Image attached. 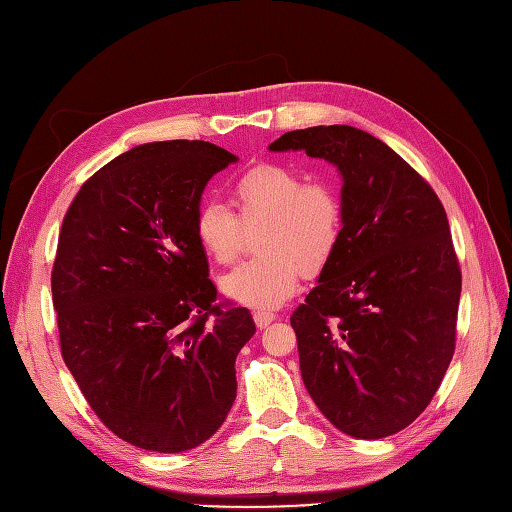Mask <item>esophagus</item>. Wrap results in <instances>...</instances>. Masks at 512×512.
I'll return each mask as SVG.
<instances>
[{"label":"esophagus","mask_w":512,"mask_h":512,"mask_svg":"<svg viewBox=\"0 0 512 512\" xmlns=\"http://www.w3.org/2000/svg\"><path fill=\"white\" fill-rule=\"evenodd\" d=\"M273 320H275V314L267 312V309H256L254 312V322L258 329H267Z\"/></svg>","instance_id":"esophagus-1"}]
</instances>
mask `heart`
<instances>
[{
	"instance_id": "b5f03b06",
	"label": "heart",
	"mask_w": 512,
	"mask_h": 512,
	"mask_svg": "<svg viewBox=\"0 0 512 512\" xmlns=\"http://www.w3.org/2000/svg\"><path fill=\"white\" fill-rule=\"evenodd\" d=\"M230 194L243 224L265 222L258 250L265 254L243 262L220 280L230 301L269 309L299 290L303 269L316 273L342 237L344 211L333 185L305 181L284 164L260 162L232 181ZM228 207L215 200L200 205L194 232L200 247L220 265L237 258L241 224Z\"/></svg>"
}]
</instances>
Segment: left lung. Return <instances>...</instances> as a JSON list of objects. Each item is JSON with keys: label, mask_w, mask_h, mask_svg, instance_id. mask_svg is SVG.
Returning <instances> with one entry per match:
<instances>
[{"label": "left lung", "mask_w": 512, "mask_h": 512, "mask_svg": "<svg viewBox=\"0 0 512 512\" xmlns=\"http://www.w3.org/2000/svg\"><path fill=\"white\" fill-rule=\"evenodd\" d=\"M269 151H305L342 177V237L290 316L305 389L346 436H393L427 408L455 352L461 271L444 207L352 126L286 132Z\"/></svg>", "instance_id": "obj_1"}]
</instances>
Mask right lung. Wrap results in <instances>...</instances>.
Masks as SVG:
<instances>
[{
  "mask_svg": "<svg viewBox=\"0 0 512 512\" xmlns=\"http://www.w3.org/2000/svg\"><path fill=\"white\" fill-rule=\"evenodd\" d=\"M239 158L205 141L138 145L83 183L51 275L64 361L115 436L181 453L209 440L237 397L250 309L215 305L194 218Z\"/></svg>",
  "mask_w": 512,
  "mask_h": 512,
  "instance_id": "1",
  "label": "right lung"
}]
</instances>
